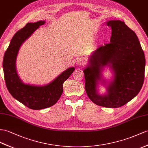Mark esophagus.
<instances>
[{
	"label": "esophagus",
	"mask_w": 148,
	"mask_h": 148,
	"mask_svg": "<svg viewBox=\"0 0 148 148\" xmlns=\"http://www.w3.org/2000/svg\"><path fill=\"white\" fill-rule=\"evenodd\" d=\"M76 63L78 66H83L84 65V61L82 58H77L76 60Z\"/></svg>",
	"instance_id": "esophagus-1"
}]
</instances>
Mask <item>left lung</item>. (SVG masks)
<instances>
[{"label": "left lung", "instance_id": "obj_1", "mask_svg": "<svg viewBox=\"0 0 148 148\" xmlns=\"http://www.w3.org/2000/svg\"><path fill=\"white\" fill-rule=\"evenodd\" d=\"M112 29L110 43L100 46L93 51L84 70L85 90L96 105L117 108L134 99L141 89L145 71V56L138 36L124 22L112 20L106 23ZM109 67L113 72L110 81L103 77ZM106 88L100 95L99 85Z\"/></svg>", "mask_w": 148, "mask_h": 148}]
</instances>
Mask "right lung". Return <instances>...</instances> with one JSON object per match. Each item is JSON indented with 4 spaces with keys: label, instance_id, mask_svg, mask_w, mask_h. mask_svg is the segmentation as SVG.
Segmentation results:
<instances>
[{
    "label": "right lung",
    "instance_id": "1",
    "mask_svg": "<svg viewBox=\"0 0 148 148\" xmlns=\"http://www.w3.org/2000/svg\"><path fill=\"white\" fill-rule=\"evenodd\" d=\"M45 24V21L27 23L18 31L10 41L3 60V74L9 93L14 99L33 110H41L55 105L63 93L64 82L75 70L74 67L68 68L49 84L42 86L24 84L21 80L16 70L18 52L24 42Z\"/></svg>",
    "mask_w": 148,
    "mask_h": 148
}]
</instances>
